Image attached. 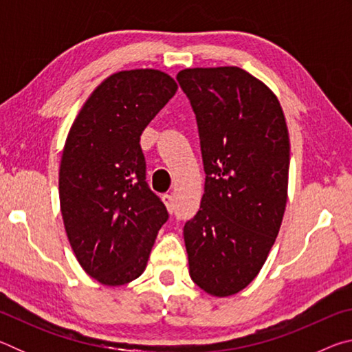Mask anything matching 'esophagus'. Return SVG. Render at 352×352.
I'll return each instance as SVG.
<instances>
[{
  "label": "esophagus",
  "instance_id": "34e87169",
  "mask_svg": "<svg viewBox=\"0 0 352 352\" xmlns=\"http://www.w3.org/2000/svg\"><path fill=\"white\" fill-rule=\"evenodd\" d=\"M163 201H164L166 208H168V211H169V212H174V210H175L174 195H172V194H164V195H163Z\"/></svg>",
  "mask_w": 352,
  "mask_h": 352
}]
</instances>
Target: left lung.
Segmentation results:
<instances>
[{"label":"left lung","mask_w":352,"mask_h":352,"mask_svg":"<svg viewBox=\"0 0 352 352\" xmlns=\"http://www.w3.org/2000/svg\"><path fill=\"white\" fill-rule=\"evenodd\" d=\"M177 80L195 113L205 169L200 210L184 223L189 275L214 296L258 276L287 201L290 144L279 100L237 67L188 68Z\"/></svg>","instance_id":"8db88e82"}]
</instances>
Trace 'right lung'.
Returning a JSON list of instances; mask_svg holds the SVG:
<instances>
[{"label": "right lung", "instance_id": "obj_1", "mask_svg": "<svg viewBox=\"0 0 352 352\" xmlns=\"http://www.w3.org/2000/svg\"><path fill=\"white\" fill-rule=\"evenodd\" d=\"M177 88L158 69L119 71L69 129L58 172L62 217L77 261L100 284L138 278L169 217L146 182L140 136Z\"/></svg>", "mask_w": 352, "mask_h": 352}]
</instances>
